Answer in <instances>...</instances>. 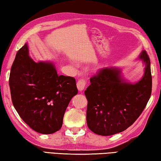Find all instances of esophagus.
Instances as JSON below:
<instances>
[{
  "mask_svg": "<svg viewBox=\"0 0 161 161\" xmlns=\"http://www.w3.org/2000/svg\"><path fill=\"white\" fill-rule=\"evenodd\" d=\"M87 86V81L83 78H79L77 82V88L79 91H83Z\"/></svg>",
  "mask_w": 161,
  "mask_h": 161,
  "instance_id": "obj_1",
  "label": "esophagus"
}]
</instances>
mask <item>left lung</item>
Masks as SVG:
<instances>
[{"label":"left lung","instance_id":"left-lung-1","mask_svg":"<svg viewBox=\"0 0 161 161\" xmlns=\"http://www.w3.org/2000/svg\"><path fill=\"white\" fill-rule=\"evenodd\" d=\"M146 64L143 78L134 84L121 78V70L105 68L90 79L85 91L88 100L86 120L88 128L101 136L126 130L142 113L152 91L151 62L147 53L139 56Z\"/></svg>","mask_w":161,"mask_h":161}]
</instances>
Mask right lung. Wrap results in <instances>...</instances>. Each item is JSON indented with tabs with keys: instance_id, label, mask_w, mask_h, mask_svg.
I'll return each mask as SVG.
<instances>
[{
	"instance_id": "1",
	"label": "right lung",
	"mask_w": 161,
	"mask_h": 161,
	"mask_svg": "<svg viewBox=\"0 0 161 161\" xmlns=\"http://www.w3.org/2000/svg\"><path fill=\"white\" fill-rule=\"evenodd\" d=\"M9 86L19 117L34 131L43 134L61 128L67 107L78 93L74 78L58 75L49 62L34 61L29 56L27 44L15 56Z\"/></svg>"
}]
</instances>
